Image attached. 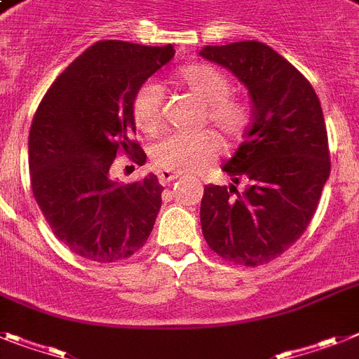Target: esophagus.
I'll use <instances>...</instances> for the list:
<instances>
[{"instance_id": "34e87169", "label": "esophagus", "mask_w": 359, "mask_h": 359, "mask_svg": "<svg viewBox=\"0 0 359 359\" xmlns=\"http://www.w3.org/2000/svg\"><path fill=\"white\" fill-rule=\"evenodd\" d=\"M180 177V173H173V171H158V180H161V184H170L173 180H177Z\"/></svg>"}]
</instances>
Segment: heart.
<instances>
[{"mask_svg": "<svg viewBox=\"0 0 359 359\" xmlns=\"http://www.w3.org/2000/svg\"><path fill=\"white\" fill-rule=\"evenodd\" d=\"M177 80L204 104V120L213 123L226 138L245 133L250 122V107L245 100L231 96L230 76L210 63H189L177 72ZM164 93L155 80L138 87L131 100V114L144 133H156L162 126ZM221 140L212 131L170 133L151 147V161L158 170L188 175L204 170L221 153Z\"/></svg>", "mask_w": 359, "mask_h": 359, "instance_id": "1", "label": "heart"}]
</instances>
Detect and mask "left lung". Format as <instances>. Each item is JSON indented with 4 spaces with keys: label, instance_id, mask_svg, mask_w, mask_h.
Instances as JSON below:
<instances>
[{
    "label": "left lung",
    "instance_id": "1",
    "mask_svg": "<svg viewBox=\"0 0 359 359\" xmlns=\"http://www.w3.org/2000/svg\"><path fill=\"white\" fill-rule=\"evenodd\" d=\"M198 54L233 72L252 98L245 142L222 165L233 184L204 188L203 236L226 261L270 263L303 236L330 175L321 104L309 80L261 41L206 45ZM241 178L249 182L243 194Z\"/></svg>",
    "mask_w": 359,
    "mask_h": 359
}]
</instances>
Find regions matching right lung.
Masks as SVG:
<instances>
[{
    "label": "right lung",
    "instance_id": "obj_1",
    "mask_svg": "<svg viewBox=\"0 0 359 359\" xmlns=\"http://www.w3.org/2000/svg\"><path fill=\"white\" fill-rule=\"evenodd\" d=\"M173 56V45L98 41L54 80L38 105L29 133L32 194L54 236L80 257L116 263L151 233L164 189L156 175L118 184L109 170L118 153L138 165L146 162L133 140L131 100Z\"/></svg>",
    "mask_w": 359,
    "mask_h": 359
}]
</instances>
